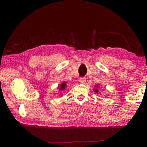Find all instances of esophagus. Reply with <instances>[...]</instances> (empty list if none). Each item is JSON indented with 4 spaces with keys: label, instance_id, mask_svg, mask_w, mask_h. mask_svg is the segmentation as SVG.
Masks as SVG:
<instances>
[{
    "label": "esophagus",
    "instance_id": "34e87169",
    "mask_svg": "<svg viewBox=\"0 0 147 147\" xmlns=\"http://www.w3.org/2000/svg\"><path fill=\"white\" fill-rule=\"evenodd\" d=\"M80 82L82 84H84L86 83V78H80Z\"/></svg>",
    "mask_w": 147,
    "mask_h": 147
}]
</instances>
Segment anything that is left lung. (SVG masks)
I'll use <instances>...</instances> for the list:
<instances>
[{
	"label": "left lung",
	"mask_w": 147,
	"mask_h": 147,
	"mask_svg": "<svg viewBox=\"0 0 147 147\" xmlns=\"http://www.w3.org/2000/svg\"><path fill=\"white\" fill-rule=\"evenodd\" d=\"M98 88H99V84H96V85L94 86V88L93 89V90L96 93H100L98 91Z\"/></svg>",
	"instance_id": "8db88e82"
}]
</instances>
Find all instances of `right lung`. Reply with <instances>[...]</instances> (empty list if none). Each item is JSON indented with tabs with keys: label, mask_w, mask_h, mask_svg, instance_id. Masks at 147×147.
Wrapping results in <instances>:
<instances>
[{
	"label": "right lung",
	"mask_w": 147,
	"mask_h": 147,
	"mask_svg": "<svg viewBox=\"0 0 147 147\" xmlns=\"http://www.w3.org/2000/svg\"><path fill=\"white\" fill-rule=\"evenodd\" d=\"M67 82H62L61 84H59V86L58 87V89H59V91H64L65 88H67Z\"/></svg>",
	"instance_id": "1"
}]
</instances>
